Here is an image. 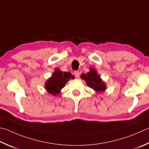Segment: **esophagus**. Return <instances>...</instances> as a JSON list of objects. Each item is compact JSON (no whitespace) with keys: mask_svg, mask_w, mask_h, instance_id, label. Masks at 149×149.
<instances>
[{"mask_svg":"<svg viewBox=\"0 0 149 149\" xmlns=\"http://www.w3.org/2000/svg\"><path fill=\"white\" fill-rule=\"evenodd\" d=\"M74 74L75 75V76L76 77H78L79 76V72H78V71H75Z\"/></svg>","mask_w":149,"mask_h":149,"instance_id":"esophagus-1","label":"esophagus"}]
</instances>
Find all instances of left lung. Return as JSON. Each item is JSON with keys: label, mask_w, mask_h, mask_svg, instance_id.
Masks as SVG:
<instances>
[{"label": "left lung", "mask_w": 149, "mask_h": 149, "mask_svg": "<svg viewBox=\"0 0 149 149\" xmlns=\"http://www.w3.org/2000/svg\"><path fill=\"white\" fill-rule=\"evenodd\" d=\"M81 77L85 79L87 85L91 88H93L97 93L104 92L106 88V85L98 74V73L93 68H90V72L86 73V74H81Z\"/></svg>", "instance_id": "8db88e82"}]
</instances>
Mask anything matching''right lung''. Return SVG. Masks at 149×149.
<instances>
[{
  "label": "right lung",
  "instance_id": "add662e5",
  "mask_svg": "<svg viewBox=\"0 0 149 149\" xmlns=\"http://www.w3.org/2000/svg\"><path fill=\"white\" fill-rule=\"evenodd\" d=\"M74 76L70 72H63L58 69H55V72L50 78L45 83V87L49 93L55 96L60 93L61 90L65 86L66 83Z\"/></svg>",
  "mask_w": 149,
  "mask_h": 149
}]
</instances>
